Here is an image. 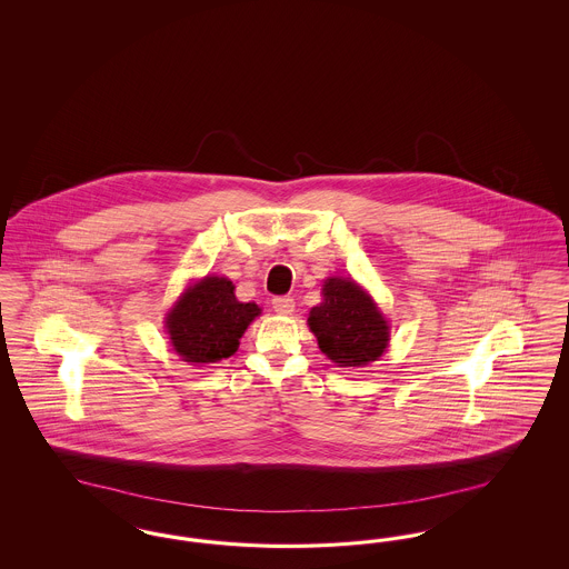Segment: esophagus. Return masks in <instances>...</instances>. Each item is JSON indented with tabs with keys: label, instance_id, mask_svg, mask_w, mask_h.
<instances>
[{
	"label": "esophagus",
	"instance_id": "34e87169",
	"mask_svg": "<svg viewBox=\"0 0 569 569\" xmlns=\"http://www.w3.org/2000/svg\"><path fill=\"white\" fill-rule=\"evenodd\" d=\"M272 309L281 316H290L295 311V298L292 297H277L272 298Z\"/></svg>",
	"mask_w": 569,
	"mask_h": 569
}]
</instances>
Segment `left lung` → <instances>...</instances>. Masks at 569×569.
Returning <instances> with one entry per match:
<instances>
[{
  "instance_id": "8db88e82",
  "label": "left lung",
  "mask_w": 569,
  "mask_h": 569,
  "mask_svg": "<svg viewBox=\"0 0 569 569\" xmlns=\"http://www.w3.org/2000/svg\"><path fill=\"white\" fill-rule=\"evenodd\" d=\"M322 297L307 320L320 350L337 367H367L379 360L390 341V326L373 298L343 277H328Z\"/></svg>"
}]
</instances>
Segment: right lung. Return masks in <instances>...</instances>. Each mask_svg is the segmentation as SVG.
Here are the masks:
<instances>
[{
	"label": "right lung",
	"instance_id": "right-lung-1",
	"mask_svg": "<svg viewBox=\"0 0 569 569\" xmlns=\"http://www.w3.org/2000/svg\"><path fill=\"white\" fill-rule=\"evenodd\" d=\"M260 316L256 302H241L226 277H204L190 286L166 316L174 352L186 362L207 365L239 350L247 326Z\"/></svg>",
	"mask_w": 569,
	"mask_h": 569
}]
</instances>
